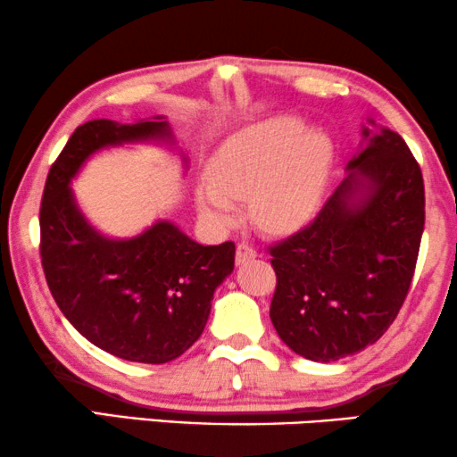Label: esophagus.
Returning <instances> with one entry per match:
<instances>
[{
	"instance_id": "esophagus-1",
	"label": "esophagus",
	"mask_w": 457,
	"mask_h": 457,
	"mask_svg": "<svg viewBox=\"0 0 457 457\" xmlns=\"http://www.w3.org/2000/svg\"><path fill=\"white\" fill-rule=\"evenodd\" d=\"M256 259V250L250 246L248 242H240L236 248V262L237 265H244V262Z\"/></svg>"
}]
</instances>
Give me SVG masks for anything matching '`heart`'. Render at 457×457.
I'll return each mask as SVG.
<instances>
[{"mask_svg":"<svg viewBox=\"0 0 457 457\" xmlns=\"http://www.w3.org/2000/svg\"><path fill=\"white\" fill-rule=\"evenodd\" d=\"M333 146L323 130L298 118H271L231 134L209 163L211 182L196 201L215 226H231L237 198L248 196L250 215L267 231H287L317 211L329 176Z\"/></svg>","mask_w":457,"mask_h":457,"instance_id":"heart-1","label":"heart"}]
</instances>
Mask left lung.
<instances>
[{
    "mask_svg": "<svg viewBox=\"0 0 457 457\" xmlns=\"http://www.w3.org/2000/svg\"><path fill=\"white\" fill-rule=\"evenodd\" d=\"M348 176L306 228L269 248L271 323L295 354L333 362L375 344L406 300L424 229L420 165L400 134L364 128Z\"/></svg>",
    "mask_w": 457,
    "mask_h": 457,
    "instance_id": "left-lung-1",
    "label": "left lung"
}]
</instances>
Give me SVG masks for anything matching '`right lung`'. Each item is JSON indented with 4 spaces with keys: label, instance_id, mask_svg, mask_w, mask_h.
<instances>
[{
    "label": "right lung",
    "instance_id": "1",
    "mask_svg": "<svg viewBox=\"0 0 457 457\" xmlns=\"http://www.w3.org/2000/svg\"><path fill=\"white\" fill-rule=\"evenodd\" d=\"M171 140L163 118L79 126L51 165L41 201V262L51 295L74 329L109 354L165 364L201 337L217 286L234 271V242L203 246L170 221L130 240L101 236L70 182L93 153Z\"/></svg>",
    "mask_w": 457,
    "mask_h": 457
}]
</instances>
